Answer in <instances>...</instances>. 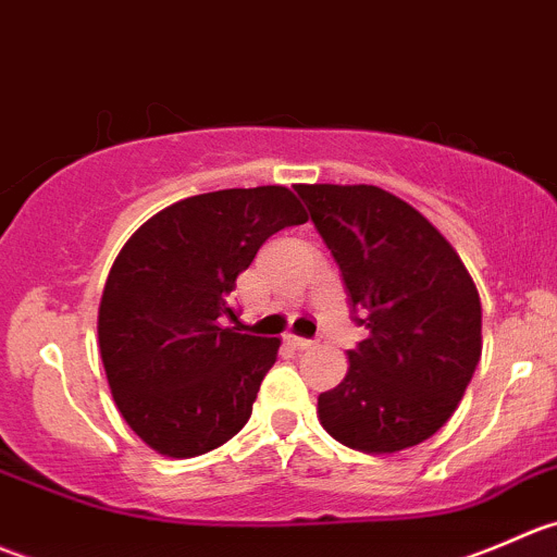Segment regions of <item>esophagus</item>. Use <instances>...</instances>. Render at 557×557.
Here are the masks:
<instances>
[{"mask_svg":"<svg viewBox=\"0 0 557 557\" xmlns=\"http://www.w3.org/2000/svg\"><path fill=\"white\" fill-rule=\"evenodd\" d=\"M292 344L297 346V349H311V346H317V341H311V338H300V335H292Z\"/></svg>","mask_w":557,"mask_h":557,"instance_id":"esophagus-1","label":"esophagus"}]
</instances>
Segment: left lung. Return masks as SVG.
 Returning a JSON list of instances; mask_svg holds the SVG:
<instances>
[{
	"mask_svg": "<svg viewBox=\"0 0 557 557\" xmlns=\"http://www.w3.org/2000/svg\"><path fill=\"white\" fill-rule=\"evenodd\" d=\"M295 189L338 265L351 319L368 330L344 382L319 395L322 428L360 453L414 447L455 414L476 371V286L444 235L389 191Z\"/></svg>",
	"mask_w": 557,
	"mask_h": 557,
	"instance_id": "left-lung-1",
	"label": "left lung"
}]
</instances>
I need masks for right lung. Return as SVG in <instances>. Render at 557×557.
Listing matches in <instances>:
<instances>
[{
    "label": "right lung",
    "mask_w": 557,
    "mask_h": 557,
    "mask_svg": "<svg viewBox=\"0 0 557 557\" xmlns=\"http://www.w3.org/2000/svg\"><path fill=\"white\" fill-rule=\"evenodd\" d=\"M308 222L286 186L186 197L115 257L99 302V351L126 425L168 458L222 447L249 422L278 338L222 327L260 246Z\"/></svg>",
    "instance_id": "obj_1"
}]
</instances>
